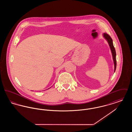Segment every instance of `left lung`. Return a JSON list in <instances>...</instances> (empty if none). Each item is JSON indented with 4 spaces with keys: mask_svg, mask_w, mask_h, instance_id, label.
Listing matches in <instances>:
<instances>
[{
    "mask_svg": "<svg viewBox=\"0 0 132 132\" xmlns=\"http://www.w3.org/2000/svg\"><path fill=\"white\" fill-rule=\"evenodd\" d=\"M103 37L107 40V41L108 42V43L109 45L110 48L111 50V52H112V57H113V61H114V72L115 71V70L116 68V51L114 47V45L113 44V41H112V39L110 37V36L109 35H108L106 33H104L103 34Z\"/></svg>",
    "mask_w": 132,
    "mask_h": 132,
    "instance_id": "1",
    "label": "left lung"
}]
</instances>
